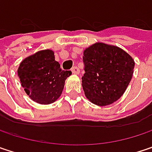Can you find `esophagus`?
Returning <instances> with one entry per match:
<instances>
[{
  "mask_svg": "<svg viewBox=\"0 0 152 152\" xmlns=\"http://www.w3.org/2000/svg\"><path fill=\"white\" fill-rule=\"evenodd\" d=\"M71 71H72V73L74 74V75H78L79 73H80V69H79V68L78 67H73L72 69H71Z\"/></svg>",
  "mask_w": 152,
  "mask_h": 152,
  "instance_id": "1",
  "label": "esophagus"
}]
</instances>
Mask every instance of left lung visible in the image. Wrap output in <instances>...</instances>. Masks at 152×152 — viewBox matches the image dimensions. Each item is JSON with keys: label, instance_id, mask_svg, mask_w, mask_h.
Returning a JSON list of instances; mask_svg holds the SVG:
<instances>
[{"label": "left lung", "instance_id": "8db88e82", "mask_svg": "<svg viewBox=\"0 0 152 152\" xmlns=\"http://www.w3.org/2000/svg\"><path fill=\"white\" fill-rule=\"evenodd\" d=\"M85 73L82 85L92 104L106 106L117 101L131 82L135 62L124 49L96 42L83 51Z\"/></svg>", "mask_w": 152, "mask_h": 152}]
</instances>
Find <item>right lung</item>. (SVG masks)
I'll return each mask as SVG.
<instances>
[{"instance_id": "right-lung-1", "label": "right lung", "mask_w": 152, "mask_h": 152, "mask_svg": "<svg viewBox=\"0 0 152 152\" xmlns=\"http://www.w3.org/2000/svg\"><path fill=\"white\" fill-rule=\"evenodd\" d=\"M17 74L22 88L34 102L50 104L60 97L71 71L62 70L55 61L54 51L44 49L21 61Z\"/></svg>"}]
</instances>
